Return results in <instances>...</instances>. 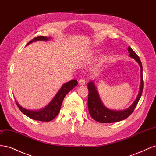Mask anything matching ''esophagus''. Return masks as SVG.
I'll use <instances>...</instances> for the list:
<instances>
[{"label":"esophagus","instance_id":"obj_1","mask_svg":"<svg viewBox=\"0 0 156 156\" xmlns=\"http://www.w3.org/2000/svg\"><path fill=\"white\" fill-rule=\"evenodd\" d=\"M85 80H84V79H83V78H81V79H80L79 81H78V83H79V85H83V84H85Z\"/></svg>","mask_w":156,"mask_h":156}]
</instances>
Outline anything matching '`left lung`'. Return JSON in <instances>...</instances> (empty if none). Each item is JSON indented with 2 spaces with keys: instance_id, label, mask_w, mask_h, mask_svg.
Instances as JSON below:
<instances>
[{
  "instance_id": "left-lung-1",
  "label": "left lung",
  "mask_w": 156,
  "mask_h": 156,
  "mask_svg": "<svg viewBox=\"0 0 156 156\" xmlns=\"http://www.w3.org/2000/svg\"><path fill=\"white\" fill-rule=\"evenodd\" d=\"M129 52V56L134 58L137 62L140 68V84L139 92L136 100L132 103V105L125 110L115 111L111 110L106 107L102 103L100 97L99 96L98 91L94 81L88 83V107L90 115L92 119L100 123H113V122L123 120L129 116L134 111L135 107L140 100L143 93V66L140 62V58L134 51L130 47L127 49Z\"/></svg>"
}]
</instances>
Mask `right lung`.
I'll use <instances>...</instances> for the list:
<instances>
[{
  "instance_id": "add662e5",
  "label": "right lung",
  "mask_w": 156,
  "mask_h": 156,
  "mask_svg": "<svg viewBox=\"0 0 156 156\" xmlns=\"http://www.w3.org/2000/svg\"><path fill=\"white\" fill-rule=\"evenodd\" d=\"M51 38V37H47L43 36H37L30 40L29 43L27 44V45H29L30 44L32 43V42H34L36 41H48ZM77 84L78 82L77 80H72V81L64 84L57 92V94H56L55 96L53 98V100H51V101L48 105L45 107L44 108H41V109L37 111L26 109V108H23L19 104L15 99L16 104L23 114L25 115L28 117L30 118V119L41 122H49L52 120H53L58 115L60 112L61 105H62V103L64 100V97L66 96V94L71 90L73 89L75 86H77Z\"/></svg>"
}]
</instances>
